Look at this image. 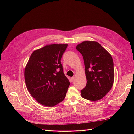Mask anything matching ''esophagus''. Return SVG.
<instances>
[{
  "label": "esophagus",
  "instance_id": "esophagus-1",
  "mask_svg": "<svg viewBox=\"0 0 134 134\" xmlns=\"http://www.w3.org/2000/svg\"><path fill=\"white\" fill-rule=\"evenodd\" d=\"M74 80H75V77H71V81L72 82L73 81H74Z\"/></svg>",
  "mask_w": 134,
  "mask_h": 134
}]
</instances>
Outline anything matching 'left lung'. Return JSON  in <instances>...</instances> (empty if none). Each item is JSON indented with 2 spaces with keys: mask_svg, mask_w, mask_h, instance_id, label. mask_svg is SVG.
I'll return each instance as SVG.
<instances>
[{
  "mask_svg": "<svg viewBox=\"0 0 134 134\" xmlns=\"http://www.w3.org/2000/svg\"><path fill=\"white\" fill-rule=\"evenodd\" d=\"M83 55L87 83L81 91L85 99L97 101L111 89L114 82L113 62L111 55L96 41H85L76 46Z\"/></svg>",
  "mask_w": 134,
  "mask_h": 134,
  "instance_id": "1",
  "label": "left lung"
}]
</instances>
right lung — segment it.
I'll use <instances>...</instances> for the list:
<instances>
[{
    "mask_svg": "<svg viewBox=\"0 0 134 134\" xmlns=\"http://www.w3.org/2000/svg\"><path fill=\"white\" fill-rule=\"evenodd\" d=\"M67 44H52L34 50L24 69L30 94L40 104L54 107L65 99L70 85L61 64Z\"/></svg>",
    "mask_w": 134,
    "mask_h": 134,
    "instance_id": "obj_1",
    "label": "right lung"
}]
</instances>
